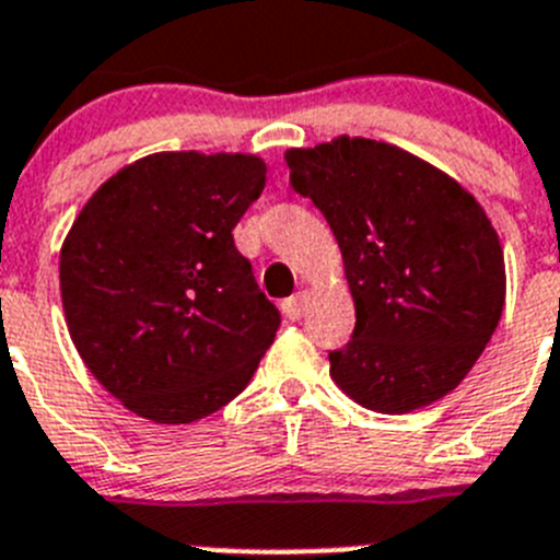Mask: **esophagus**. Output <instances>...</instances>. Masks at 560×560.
Listing matches in <instances>:
<instances>
[{
  "instance_id": "esophagus-1",
  "label": "esophagus",
  "mask_w": 560,
  "mask_h": 560,
  "mask_svg": "<svg viewBox=\"0 0 560 560\" xmlns=\"http://www.w3.org/2000/svg\"><path fill=\"white\" fill-rule=\"evenodd\" d=\"M310 290H301V292H295V295H292V299H287L284 301V315L290 317V320H299V317H304V312H306V306H310Z\"/></svg>"
}]
</instances>
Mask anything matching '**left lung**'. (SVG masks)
Wrapping results in <instances>:
<instances>
[{"mask_svg":"<svg viewBox=\"0 0 560 560\" xmlns=\"http://www.w3.org/2000/svg\"><path fill=\"white\" fill-rule=\"evenodd\" d=\"M295 192L324 211L354 299V337L329 376L368 410L399 416L455 390L505 306V256L486 209L430 161L335 136L284 153Z\"/></svg>","mask_w":560,"mask_h":560,"instance_id":"8db88e82","label":"left lung"}]
</instances>
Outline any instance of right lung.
<instances>
[{
    "label": "right lung",
    "instance_id": "add662e5",
    "mask_svg": "<svg viewBox=\"0 0 560 560\" xmlns=\"http://www.w3.org/2000/svg\"><path fill=\"white\" fill-rule=\"evenodd\" d=\"M265 180L254 153L167 150L125 164L74 218L60 245L69 337L136 416H211L270 349L279 310L231 236Z\"/></svg>",
    "mask_w": 560,
    "mask_h": 560
}]
</instances>
